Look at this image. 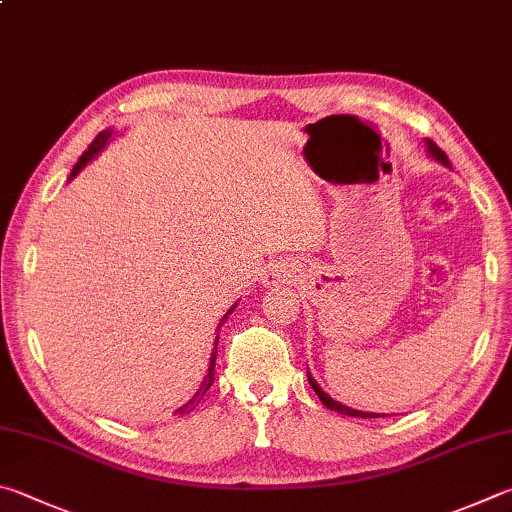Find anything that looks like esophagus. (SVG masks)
Returning a JSON list of instances; mask_svg holds the SVG:
<instances>
[{
  "label": "esophagus",
  "mask_w": 512,
  "mask_h": 512,
  "mask_svg": "<svg viewBox=\"0 0 512 512\" xmlns=\"http://www.w3.org/2000/svg\"><path fill=\"white\" fill-rule=\"evenodd\" d=\"M282 280H284V273L282 271H277V273L271 275V282H282Z\"/></svg>",
  "instance_id": "obj_1"
}]
</instances>
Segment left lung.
<instances>
[{"label":"left lung","mask_w":512,"mask_h":512,"mask_svg":"<svg viewBox=\"0 0 512 512\" xmlns=\"http://www.w3.org/2000/svg\"><path fill=\"white\" fill-rule=\"evenodd\" d=\"M425 152H427V156H430V159L439 161V163L445 165V167H450L448 156H445V152L441 150V147L436 145L434 141H430V138H425ZM306 378H309V385L313 387V392L318 394L322 405L329 407L331 412H338V414H345V416H356V418H378V416H387V414H376V412H360V410H353V407L342 405L340 401H333V398H331L327 392H324V389H322L318 383H315L313 376L309 374V369H306Z\"/></svg>","instance_id":"1"}]
</instances>
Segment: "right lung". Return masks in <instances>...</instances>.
Wrapping results in <instances>:
<instances>
[{"mask_svg":"<svg viewBox=\"0 0 512 512\" xmlns=\"http://www.w3.org/2000/svg\"><path fill=\"white\" fill-rule=\"evenodd\" d=\"M111 138H114V129H111V127H109V129H102V132H100V134L94 138V143L89 145V150L80 156V159H78V163H76V165H73V170H71L69 181H71V179H76V176L82 172V167H87V163L94 161L96 156H98L102 150H105V147H107V143L111 141ZM235 306H237V304H232L230 309L226 311V315H224V318H221V322H219L217 331L221 329V324H224V322L228 320V315H230L232 311H235ZM217 342H219V336H217V340H215V349H212V353H210V365H208V374H206V378H203L201 387L197 389V392H194V396L190 398V401L185 403V405H181L179 410H176L174 414H183V412H190V410H194V405H199L201 396L208 392V389H210V385H212V383H215V358H217Z\"/></svg>","mask_w":512,"mask_h":512,"instance_id":"right-lung-1","label":"right lung"}]
</instances>
